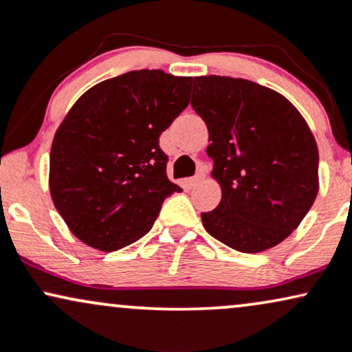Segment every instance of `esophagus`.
<instances>
[{
  "mask_svg": "<svg viewBox=\"0 0 352 352\" xmlns=\"http://www.w3.org/2000/svg\"><path fill=\"white\" fill-rule=\"evenodd\" d=\"M202 179H204V175H202V173H197V175H196V176H192V177H191V179H189V186H191V188H192V186L199 184Z\"/></svg>",
  "mask_w": 352,
  "mask_h": 352,
  "instance_id": "obj_1",
  "label": "esophagus"
}]
</instances>
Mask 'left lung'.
I'll return each instance as SVG.
<instances>
[{
	"label": "left lung",
	"instance_id": "left-lung-1",
	"mask_svg": "<svg viewBox=\"0 0 352 352\" xmlns=\"http://www.w3.org/2000/svg\"><path fill=\"white\" fill-rule=\"evenodd\" d=\"M191 107L209 130L219 206L202 212L206 230L230 249L278 245L318 194V146L300 111L275 90L221 76L194 77Z\"/></svg>",
	"mask_w": 352,
	"mask_h": 352
}]
</instances>
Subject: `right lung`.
<instances>
[{
	"mask_svg": "<svg viewBox=\"0 0 352 352\" xmlns=\"http://www.w3.org/2000/svg\"><path fill=\"white\" fill-rule=\"evenodd\" d=\"M192 77L131 70L74 103L54 136L49 188L70 232L115 252L151 230L161 204L181 192L166 175L160 136L189 103Z\"/></svg>",
	"mask_w": 352,
	"mask_h": 352,
	"instance_id": "right-lung-1",
	"label": "right lung"
}]
</instances>
